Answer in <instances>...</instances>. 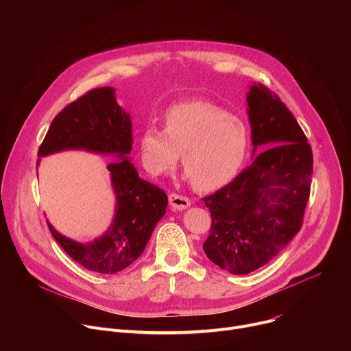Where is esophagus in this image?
<instances>
[{"label":"esophagus","instance_id":"1","mask_svg":"<svg viewBox=\"0 0 351 351\" xmlns=\"http://www.w3.org/2000/svg\"><path fill=\"white\" fill-rule=\"evenodd\" d=\"M169 204L173 210L182 211V210H186L187 207H190L191 199L186 195H182V194H178V193H171L169 194Z\"/></svg>","mask_w":351,"mask_h":351}]
</instances>
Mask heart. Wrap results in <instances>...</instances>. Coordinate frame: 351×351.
<instances>
[{
  "mask_svg": "<svg viewBox=\"0 0 351 351\" xmlns=\"http://www.w3.org/2000/svg\"><path fill=\"white\" fill-rule=\"evenodd\" d=\"M250 145L247 125L211 101H184L165 114V129L147 126L140 136L144 168L153 175L171 171L179 161L186 178L203 191L228 184L243 167Z\"/></svg>",
  "mask_w": 351,
  "mask_h": 351,
  "instance_id": "obj_1",
  "label": "heart"
}]
</instances>
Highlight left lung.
<instances>
[{
  "label": "left lung",
  "mask_w": 351,
  "mask_h": 351,
  "mask_svg": "<svg viewBox=\"0 0 351 351\" xmlns=\"http://www.w3.org/2000/svg\"><path fill=\"white\" fill-rule=\"evenodd\" d=\"M247 104L253 144L268 149L203 198L213 221L204 253L234 275L269 263L302 229L313 175L311 145L282 99L254 82Z\"/></svg>",
  "instance_id": "1"
}]
</instances>
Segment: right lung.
<instances>
[{"mask_svg":"<svg viewBox=\"0 0 351 351\" xmlns=\"http://www.w3.org/2000/svg\"><path fill=\"white\" fill-rule=\"evenodd\" d=\"M114 88L98 87L66 106L51 122L38 156L68 148H84L121 160L108 164L117 194V214L107 233L88 244L76 243L48 225L64 252L82 267L98 274H117L144 252L157 222L164 217L168 197L156 184L138 178L126 160L132 149V122L117 104Z\"/></svg>","mask_w":351,"mask_h":351,"instance_id":"1","label":"right lung"}]
</instances>
